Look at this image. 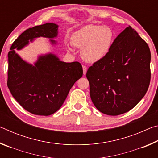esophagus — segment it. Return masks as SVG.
I'll return each mask as SVG.
<instances>
[{
    "label": "esophagus",
    "mask_w": 158,
    "mask_h": 158,
    "mask_svg": "<svg viewBox=\"0 0 158 158\" xmlns=\"http://www.w3.org/2000/svg\"><path fill=\"white\" fill-rule=\"evenodd\" d=\"M83 72H84V74L85 75V74H86V72H87V67L84 65L83 66Z\"/></svg>",
    "instance_id": "34e87169"
}]
</instances>
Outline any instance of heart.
Returning a JSON list of instances; mask_svg holds the SVG:
<instances>
[{
  "label": "heart",
  "instance_id": "1",
  "mask_svg": "<svg viewBox=\"0 0 158 158\" xmlns=\"http://www.w3.org/2000/svg\"><path fill=\"white\" fill-rule=\"evenodd\" d=\"M115 35L106 26L87 25L72 36V44L81 49L83 59L90 63L98 62L105 58L110 52Z\"/></svg>",
  "mask_w": 158,
  "mask_h": 158
}]
</instances>
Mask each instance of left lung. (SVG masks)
Listing matches in <instances>:
<instances>
[{
	"label": "left lung",
	"mask_w": 158,
	"mask_h": 158,
	"mask_svg": "<svg viewBox=\"0 0 158 158\" xmlns=\"http://www.w3.org/2000/svg\"><path fill=\"white\" fill-rule=\"evenodd\" d=\"M148 45L130 26L114 40L107 56L88 69L90 95L102 113L129 111L145 95L151 81Z\"/></svg>",
	"instance_id": "left-lung-1"
}]
</instances>
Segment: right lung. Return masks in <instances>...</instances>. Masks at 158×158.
Here are the masks:
<instances>
[{
    "mask_svg": "<svg viewBox=\"0 0 158 158\" xmlns=\"http://www.w3.org/2000/svg\"><path fill=\"white\" fill-rule=\"evenodd\" d=\"M58 26L47 23L26 30L13 42L8 53L7 87L14 98L30 113L49 116L63 105L71 88L83 75L79 62L65 63L55 55L40 56L34 65L16 53L35 37L53 38ZM52 44L56 42L51 40Z\"/></svg>",
    "mask_w": 158,
    "mask_h": 158,
    "instance_id": "obj_1",
    "label": "right lung"
}]
</instances>
